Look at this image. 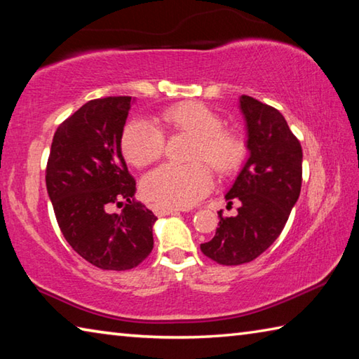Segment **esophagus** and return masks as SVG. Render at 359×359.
<instances>
[{
    "instance_id": "esophagus-1",
    "label": "esophagus",
    "mask_w": 359,
    "mask_h": 359,
    "mask_svg": "<svg viewBox=\"0 0 359 359\" xmlns=\"http://www.w3.org/2000/svg\"><path fill=\"white\" fill-rule=\"evenodd\" d=\"M154 212L156 217H166V215H171L177 212V209H172V208H165V205H160V204H154Z\"/></svg>"
}]
</instances>
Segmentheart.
<instances>
[{"label":"heart","mask_w":359,"mask_h":359,"mask_svg":"<svg viewBox=\"0 0 359 359\" xmlns=\"http://www.w3.org/2000/svg\"><path fill=\"white\" fill-rule=\"evenodd\" d=\"M154 121L131 120L121 135V151L136 168L160 160L165 150V135L180 133L194 137L187 166L163 165L142 179V193L151 201L172 209H187L196 204L212 187L210 169L218 175L234 172L244 160L245 145L239 135L223 128L220 115L201 102H180L163 111Z\"/></svg>","instance_id":"heart-1"}]
</instances>
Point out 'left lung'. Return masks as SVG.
Masks as SVG:
<instances>
[{
  "mask_svg": "<svg viewBox=\"0 0 359 359\" xmlns=\"http://www.w3.org/2000/svg\"><path fill=\"white\" fill-rule=\"evenodd\" d=\"M241 112L247 126L250 156L233 187L228 204L239 201L236 217H223L201 252L218 264L250 263L266 252L285 228L302 184V149L277 109L242 95Z\"/></svg>",
  "mask_w": 359,
  "mask_h": 359,
  "instance_id": "8db88e82",
  "label": "left lung"
}]
</instances>
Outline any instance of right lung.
Listing matches in <instances>:
<instances>
[{
	"label": "right lung",
	"instance_id": "1",
	"mask_svg": "<svg viewBox=\"0 0 359 359\" xmlns=\"http://www.w3.org/2000/svg\"><path fill=\"white\" fill-rule=\"evenodd\" d=\"M133 101L109 96L85 102L57 128L46 169L47 193L65 239L106 271L133 269L154 248L156 217L135 201L136 182L121 155ZM112 203L124 205L120 215L108 212Z\"/></svg>",
	"mask_w": 359,
	"mask_h": 359
}]
</instances>
